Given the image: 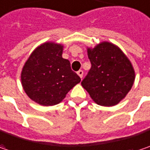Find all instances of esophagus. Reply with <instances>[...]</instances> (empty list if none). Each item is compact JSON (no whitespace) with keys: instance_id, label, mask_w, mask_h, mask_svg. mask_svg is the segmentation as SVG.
<instances>
[{"instance_id":"34e87169","label":"esophagus","mask_w":150,"mask_h":150,"mask_svg":"<svg viewBox=\"0 0 150 150\" xmlns=\"http://www.w3.org/2000/svg\"><path fill=\"white\" fill-rule=\"evenodd\" d=\"M77 74H78V75L81 77V78H82L83 77V70H79L78 72H77Z\"/></svg>"}]
</instances>
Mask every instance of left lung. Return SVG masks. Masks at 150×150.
I'll use <instances>...</instances> for the list:
<instances>
[{"instance_id": "obj_1", "label": "left lung", "mask_w": 150, "mask_h": 150, "mask_svg": "<svg viewBox=\"0 0 150 150\" xmlns=\"http://www.w3.org/2000/svg\"><path fill=\"white\" fill-rule=\"evenodd\" d=\"M92 68L81 86L97 104L111 107L126 98L135 81L131 61L118 46L102 41L87 47Z\"/></svg>"}]
</instances>
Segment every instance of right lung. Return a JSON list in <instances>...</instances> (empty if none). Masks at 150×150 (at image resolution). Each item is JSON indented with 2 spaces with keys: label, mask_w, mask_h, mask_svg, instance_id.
<instances>
[{
  "label": "right lung",
  "mask_w": 150,
  "mask_h": 150,
  "mask_svg": "<svg viewBox=\"0 0 150 150\" xmlns=\"http://www.w3.org/2000/svg\"><path fill=\"white\" fill-rule=\"evenodd\" d=\"M64 45L47 41L35 49L21 71V84L32 101L42 106L61 103L81 78L62 57Z\"/></svg>",
  "instance_id": "1"
}]
</instances>
